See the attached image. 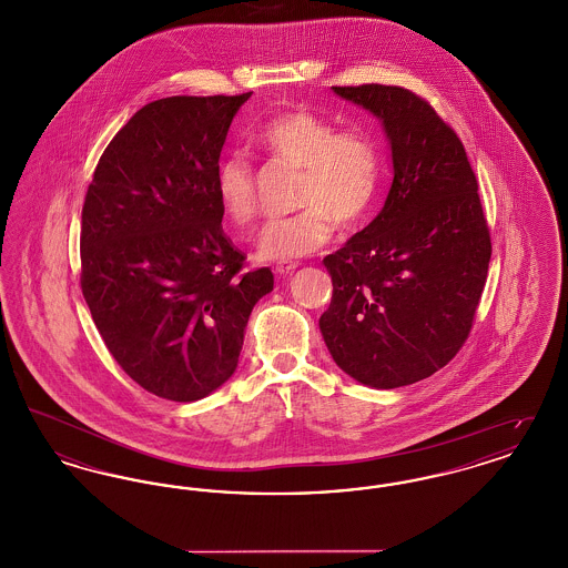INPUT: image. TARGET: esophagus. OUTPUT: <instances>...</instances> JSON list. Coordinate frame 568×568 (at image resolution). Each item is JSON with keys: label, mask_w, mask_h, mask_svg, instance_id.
<instances>
[{"label": "esophagus", "mask_w": 568, "mask_h": 568, "mask_svg": "<svg viewBox=\"0 0 568 568\" xmlns=\"http://www.w3.org/2000/svg\"><path fill=\"white\" fill-rule=\"evenodd\" d=\"M296 268L297 262H283V264H276V266H274V272H276L278 276H290Z\"/></svg>", "instance_id": "1"}]
</instances>
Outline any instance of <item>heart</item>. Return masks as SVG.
Here are the masks:
<instances>
[{"mask_svg":"<svg viewBox=\"0 0 568 568\" xmlns=\"http://www.w3.org/2000/svg\"><path fill=\"white\" fill-rule=\"evenodd\" d=\"M257 144L272 155L302 168L297 215L272 219L260 239L257 257L287 262L320 251L332 241L336 221L355 230L375 211L381 193V151L371 132L341 130L308 110L285 112L268 121ZM215 197L223 216L246 227L257 213L255 179L241 153L216 163Z\"/></svg>","mask_w":568,"mask_h":568,"instance_id":"b5f03b06","label":"heart"}]
</instances>
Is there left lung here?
Wrapping results in <instances>:
<instances>
[{"instance_id": "left-lung-1", "label": "left lung", "mask_w": 568, "mask_h": 568, "mask_svg": "<svg viewBox=\"0 0 568 568\" xmlns=\"http://www.w3.org/2000/svg\"><path fill=\"white\" fill-rule=\"evenodd\" d=\"M332 91L381 121L394 179L381 213L324 260L334 294L320 329L343 373L394 389L430 377L464 345L489 232L466 151L426 100L387 84Z\"/></svg>"}]
</instances>
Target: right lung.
Returning a JSON list of instances; mask_svg holds the SVG:
<instances>
[{"instance_id":"1","label":"right lung","mask_w":568,"mask_h":568,"mask_svg":"<svg viewBox=\"0 0 568 568\" xmlns=\"http://www.w3.org/2000/svg\"><path fill=\"white\" fill-rule=\"evenodd\" d=\"M251 93L163 98L110 140L82 206L81 285L119 366L146 392L193 403L236 373L271 268L243 272L223 234L215 170Z\"/></svg>"}]
</instances>
